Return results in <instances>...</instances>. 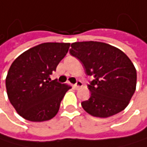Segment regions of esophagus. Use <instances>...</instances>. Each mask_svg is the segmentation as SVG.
Returning a JSON list of instances; mask_svg holds the SVG:
<instances>
[{
  "label": "esophagus",
  "mask_w": 147,
  "mask_h": 147,
  "mask_svg": "<svg viewBox=\"0 0 147 147\" xmlns=\"http://www.w3.org/2000/svg\"><path fill=\"white\" fill-rule=\"evenodd\" d=\"M82 85H83L82 82L78 80V81H77V83H76V84H75L74 85H73V87H74L75 89H78V88H79V87H81Z\"/></svg>",
  "instance_id": "34e87169"
}]
</instances>
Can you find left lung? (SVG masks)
Segmentation results:
<instances>
[{"label": "left lung", "instance_id": "left-lung-1", "mask_svg": "<svg viewBox=\"0 0 147 147\" xmlns=\"http://www.w3.org/2000/svg\"><path fill=\"white\" fill-rule=\"evenodd\" d=\"M69 53L83 63L86 74L94 78L88 84L90 98L81 103L85 111L108 118L128 105L136 90L137 72L123 51L90 41L72 43Z\"/></svg>", "mask_w": 147, "mask_h": 147}]
</instances>
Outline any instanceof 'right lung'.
I'll return each instance as SVG.
<instances>
[{"label": "right lung", "mask_w": 147, "mask_h": 147, "mask_svg": "<svg viewBox=\"0 0 147 147\" xmlns=\"http://www.w3.org/2000/svg\"><path fill=\"white\" fill-rule=\"evenodd\" d=\"M69 43L44 42L29 49L10 66L6 78L8 99L27 120L42 122L54 118L66 91L70 88L51 80Z\"/></svg>", "instance_id": "right-lung-1"}]
</instances>
